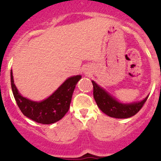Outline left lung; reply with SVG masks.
<instances>
[{"instance_id": "8db88e82", "label": "left lung", "mask_w": 161, "mask_h": 161, "mask_svg": "<svg viewBox=\"0 0 161 161\" xmlns=\"http://www.w3.org/2000/svg\"><path fill=\"white\" fill-rule=\"evenodd\" d=\"M93 86V97L97 106L108 116L115 118H128L134 116L140 111L147 101L148 96L140 102L122 103L111 97L107 91L92 81Z\"/></svg>"}]
</instances>
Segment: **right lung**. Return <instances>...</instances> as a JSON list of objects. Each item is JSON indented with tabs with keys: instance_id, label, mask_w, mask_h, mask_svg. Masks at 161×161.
<instances>
[{
	"instance_id": "1",
	"label": "right lung",
	"mask_w": 161,
	"mask_h": 161,
	"mask_svg": "<svg viewBox=\"0 0 161 161\" xmlns=\"http://www.w3.org/2000/svg\"><path fill=\"white\" fill-rule=\"evenodd\" d=\"M81 78V75L69 78L48 98L36 102L23 97L19 93L14 83L12 71L11 70V90L19 109L27 118L43 125L57 122L69 111L73 92Z\"/></svg>"
}]
</instances>
